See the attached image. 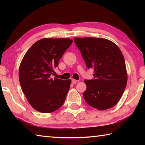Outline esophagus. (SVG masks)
Returning <instances> with one entry per match:
<instances>
[{
  "label": "esophagus",
  "mask_w": 145,
  "mask_h": 145,
  "mask_svg": "<svg viewBox=\"0 0 145 145\" xmlns=\"http://www.w3.org/2000/svg\"><path fill=\"white\" fill-rule=\"evenodd\" d=\"M72 82L73 84H76V83L78 82V80H75V79H72Z\"/></svg>",
  "instance_id": "esophagus-1"
}]
</instances>
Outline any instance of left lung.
<instances>
[{
	"mask_svg": "<svg viewBox=\"0 0 145 145\" xmlns=\"http://www.w3.org/2000/svg\"><path fill=\"white\" fill-rule=\"evenodd\" d=\"M88 68L95 79L85 80L84 100L99 110L114 107L121 98L127 83V72L122 53L116 44L101 38H75Z\"/></svg>",
	"mask_w": 145,
	"mask_h": 145,
	"instance_id": "1",
	"label": "left lung"
}]
</instances>
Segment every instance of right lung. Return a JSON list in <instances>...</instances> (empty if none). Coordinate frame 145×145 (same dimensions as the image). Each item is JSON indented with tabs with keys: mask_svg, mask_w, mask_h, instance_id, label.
<instances>
[{
	"mask_svg": "<svg viewBox=\"0 0 145 145\" xmlns=\"http://www.w3.org/2000/svg\"><path fill=\"white\" fill-rule=\"evenodd\" d=\"M72 42L69 38H43L24 55L19 68V80L28 102L36 111L50 113L65 102L71 80L52 79L50 75Z\"/></svg>",
	"mask_w": 145,
	"mask_h": 145,
	"instance_id": "obj_1",
	"label": "right lung"
}]
</instances>
